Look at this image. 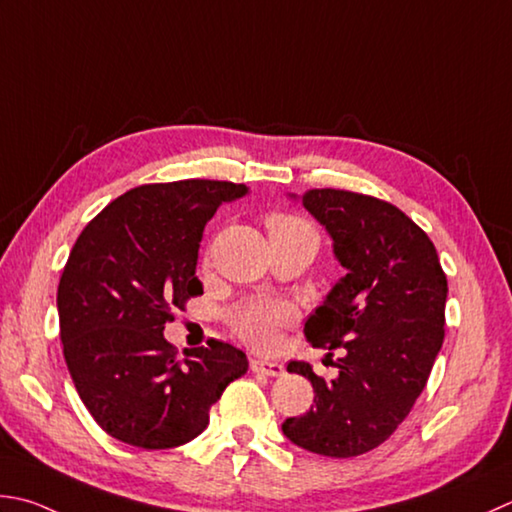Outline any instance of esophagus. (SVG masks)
Masks as SVG:
<instances>
[{
  "label": "esophagus",
  "instance_id": "34e87169",
  "mask_svg": "<svg viewBox=\"0 0 512 512\" xmlns=\"http://www.w3.org/2000/svg\"><path fill=\"white\" fill-rule=\"evenodd\" d=\"M249 368H252L254 374H265V376H283L285 368L281 363L276 361H263V359H254L249 363Z\"/></svg>",
  "mask_w": 512,
  "mask_h": 512
}]
</instances>
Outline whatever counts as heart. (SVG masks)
I'll return each mask as SVG.
<instances>
[{
    "instance_id": "1",
    "label": "heart",
    "mask_w": 512,
    "mask_h": 512,
    "mask_svg": "<svg viewBox=\"0 0 512 512\" xmlns=\"http://www.w3.org/2000/svg\"><path fill=\"white\" fill-rule=\"evenodd\" d=\"M267 229H269V238L307 240V243L314 245V249L318 245L316 229L301 216L272 214L267 216ZM292 321H294L292 307L276 301L245 303L229 316L231 330H234L245 343L256 347V350H267V347H272L283 327Z\"/></svg>"
}]
</instances>
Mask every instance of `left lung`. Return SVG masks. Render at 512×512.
Listing matches in <instances>:
<instances>
[{
	"label": "left lung",
	"instance_id": "1",
	"mask_svg": "<svg viewBox=\"0 0 512 512\" xmlns=\"http://www.w3.org/2000/svg\"><path fill=\"white\" fill-rule=\"evenodd\" d=\"M303 207L325 225L347 274L305 321L314 347H343L339 376L307 363L314 406L289 417V441L323 457H359L388 439L426 388L443 343L448 281L426 231L392 202L345 189H310Z\"/></svg>",
	"mask_w": 512,
	"mask_h": 512
}]
</instances>
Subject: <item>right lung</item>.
Instances as JSON below:
<instances>
[{"label": "right lung", "mask_w": 512, "mask_h": 512, "mask_svg": "<svg viewBox=\"0 0 512 512\" xmlns=\"http://www.w3.org/2000/svg\"><path fill=\"white\" fill-rule=\"evenodd\" d=\"M245 194L227 180L153 182L109 202L77 236L57 287L60 339L77 394L111 437L147 450L182 446L247 372L234 345L209 341L180 359L162 334L202 294L207 220Z\"/></svg>", "instance_id": "1"}]
</instances>
